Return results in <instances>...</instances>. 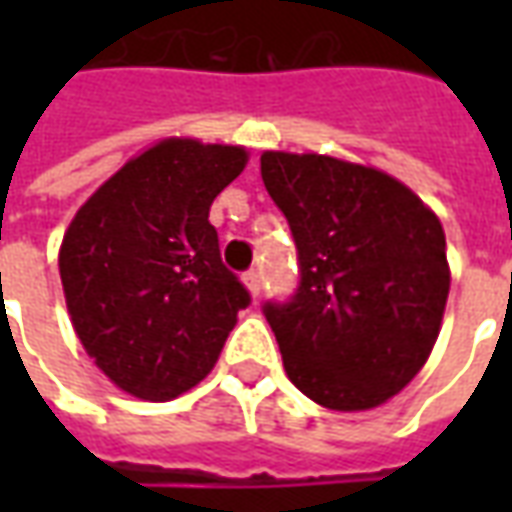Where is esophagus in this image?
<instances>
[{
  "instance_id": "obj_1",
  "label": "esophagus",
  "mask_w": 512,
  "mask_h": 512,
  "mask_svg": "<svg viewBox=\"0 0 512 512\" xmlns=\"http://www.w3.org/2000/svg\"><path fill=\"white\" fill-rule=\"evenodd\" d=\"M244 282H246V288H249V293L257 296V293H260V268H249V271L244 274Z\"/></svg>"
}]
</instances>
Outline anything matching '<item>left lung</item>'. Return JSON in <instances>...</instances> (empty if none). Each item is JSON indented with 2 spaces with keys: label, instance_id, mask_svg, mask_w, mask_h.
<instances>
[{
  "label": "left lung",
  "instance_id": "8db88e82",
  "mask_svg": "<svg viewBox=\"0 0 512 512\" xmlns=\"http://www.w3.org/2000/svg\"><path fill=\"white\" fill-rule=\"evenodd\" d=\"M260 175L299 255L293 296L263 301L285 373L326 408L381 406L439 337L450 268L436 213L384 172L329 156L268 150Z\"/></svg>",
  "mask_w": 512,
  "mask_h": 512
}]
</instances>
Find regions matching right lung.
Wrapping results in <instances>:
<instances>
[{"instance_id":"obj_1","label":"right lung","mask_w":512,"mask_h":512,"mask_svg":"<svg viewBox=\"0 0 512 512\" xmlns=\"http://www.w3.org/2000/svg\"><path fill=\"white\" fill-rule=\"evenodd\" d=\"M244 167V147L158 142L106 180L62 238L73 329L131 395L172 400L200 384L252 304L208 222Z\"/></svg>"}]
</instances>
